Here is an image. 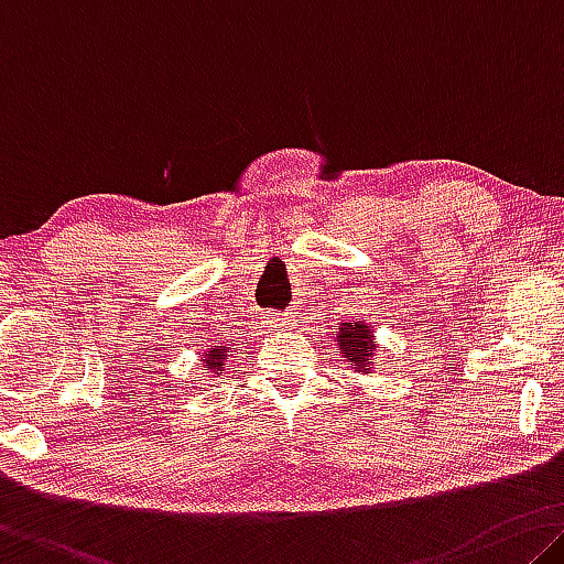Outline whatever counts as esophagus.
I'll return each instance as SVG.
<instances>
[{"label": "esophagus", "mask_w": 564, "mask_h": 564, "mask_svg": "<svg viewBox=\"0 0 564 564\" xmlns=\"http://www.w3.org/2000/svg\"><path fill=\"white\" fill-rule=\"evenodd\" d=\"M291 321H293V316L291 314H279L273 318V324L279 326V328H289L291 326Z\"/></svg>", "instance_id": "obj_1"}]
</instances>
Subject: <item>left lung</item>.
Returning a JSON list of instances; mask_svg holds the SVG:
<instances>
[{"instance_id":"obj_1","label":"left lung","mask_w":564,"mask_h":564,"mask_svg":"<svg viewBox=\"0 0 564 564\" xmlns=\"http://www.w3.org/2000/svg\"><path fill=\"white\" fill-rule=\"evenodd\" d=\"M338 346H341L344 359L354 366V369H366V364H371V351H373V338L371 328L364 324H344L341 330H336Z\"/></svg>"}]
</instances>
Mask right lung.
Returning a JSON list of instances; mask_svg holds the SVG:
<instances>
[{
  "instance_id": "1",
  "label": "right lung",
  "mask_w": 564,
  "mask_h": 564,
  "mask_svg": "<svg viewBox=\"0 0 564 564\" xmlns=\"http://www.w3.org/2000/svg\"><path fill=\"white\" fill-rule=\"evenodd\" d=\"M226 356H228V346H218V348H213V351L205 354L203 356L205 371H210V373L226 371Z\"/></svg>"
}]
</instances>
